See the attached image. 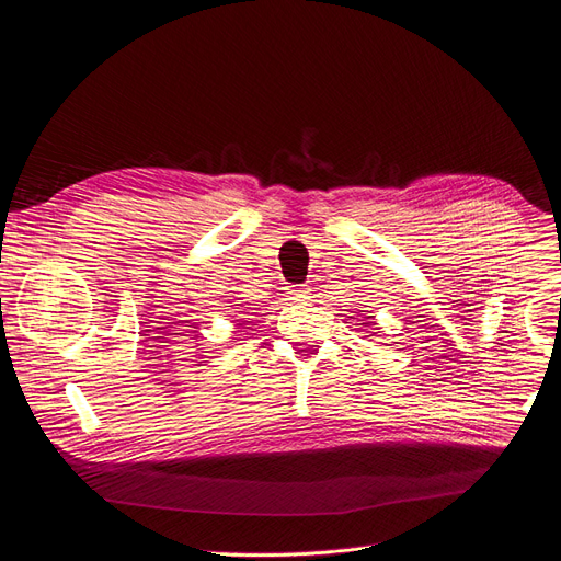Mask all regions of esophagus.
<instances>
[{
  "mask_svg": "<svg viewBox=\"0 0 561 561\" xmlns=\"http://www.w3.org/2000/svg\"><path fill=\"white\" fill-rule=\"evenodd\" d=\"M287 294L291 296V299H296V301H306L308 299V287H304V285H289Z\"/></svg>",
  "mask_w": 561,
  "mask_h": 561,
  "instance_id": "esophagus-1",
  "label": "esophagus"
}]
</instances>
